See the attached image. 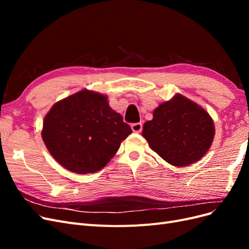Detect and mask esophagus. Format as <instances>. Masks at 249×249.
<instances>
[{
  "instance_id": "1",
  "label": "esophagus",
  "mask_w": 249,
  "mask_h": 249,
  "mask_svg": "<svg viewBox=\"0 0 249 249\" xmlns=\"http://www.w3.org/2000/svg\"><path fill=\"white\" fill-rule=\"evenodd\" d=\"M131 127H132V130H133L134 132L139 133V132H141V130H142V124H141V123L133 124L131 125Z\"/></svg>"
}]
</instances>
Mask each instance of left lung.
<instances>
[{"label":"left lung","mask_w":249,"mask_h":249,"mask_svg":"<svg viewBox=\"0 0 249 249\" xmlns=\"http://www.w3.org/2000/svg\"><path fill=\"white\" fill-rule=\"evenodd\" d=\"M143 125L148 145L173 166L197 162L212 145L215 127L209 113L182 94L156 108Z\"/></svg>","instance_id":"left-lung-1"}]
</instances>
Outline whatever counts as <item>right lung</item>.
I'll return each instance as SVG.
<instances>
[{
    "instance_id": "obj_1",
    "label": "right lung",
    "mask_w": 249,
    "mask_h": 249,
    "mask_svg": "<svg viewBox=\"0 0 249 249\" xmlns=\"http://www.w3.org/2000/svg\"><path fill=\"white\" fill-rule=\"evenodd\" d=\"M107 96L81 90L56 103L44 117L41 136L54 159L71 172L99 171L132 133Z\"/></svg>"
}]
</instances>
